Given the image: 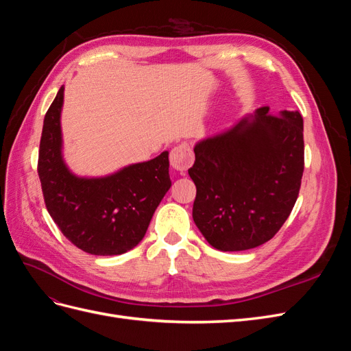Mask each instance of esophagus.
<instances>
[{
  "instance_id": "34e87169",
  "label": "esophagus",
  "mask_w": 351,
  "mask_h": 351,
  "mask_svg": "<svg viewBox=\"0 0 351 351\" xmlns=\"http://www.w3.org/2000/svg\"><path fill=\"white\" fill-rule=\"evenodd\" d=\"M195 161V155L192 147H190L189 143H180L176 146L171 151V155H169V162H171V167L180 173H184L187 169L193 165Z\"/></svg>"
}]
</instances>
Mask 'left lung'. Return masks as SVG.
<instances>
[{"instance_id": "8db88e82", "label": "left lung", "mask_w": 351, "mask_h": 351, "mask_svg": "<svg viewBox=\"0 0 351 351\" xmlns=\"http://www.w3.org/2000/svg\"><path fill=\"white\" fill-rule=\"evenodd\" d=\"M189 176L193 221L212 247L239 252L271 240L291 214L304 169L299 111L259 108L232 129L199 142Z\"/></svg>"}]
</instances>
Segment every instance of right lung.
Returning <instances> with one entry per match:
<instances>
[{
	"label": "right lung",
	"mask_w": 351,
	"mask_h": 351,
	"mask_svg": "<svg viewBox=\"0 0 351 351\" xmlns=\"http://www.w3.org/2000/svg\"><path fill=\"white\" fill-rule=\"evenodd\" d=\"M64 86L45 114L38 174L51 218L76 247L98 256L133 249L145 237L171 180L168 152L151 161L124 167L107 177H77L64 164L61 107Z\"/></svg>",
	"instance_id": "1"
}]
</instances>
